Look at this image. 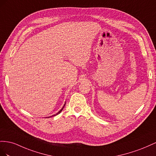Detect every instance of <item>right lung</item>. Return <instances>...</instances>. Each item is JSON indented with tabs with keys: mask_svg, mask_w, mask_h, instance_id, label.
<instances>
[{
	"mask_svg": "<svg viewBox=\"0 0 156 156\" xmlns=\"http://www.w3.org/2000/svg\"><path fill=\"white\" fill-rule=\"evenodd\" d=\"M65 105H64V106H63V108H61V110H60L59 111V112H57V114H54V115H57V114H60V113H61V111H62V110H63V108L65 107ZM53 115H51V116H53ZM51 116H50V117H51ZM49 118H50V117H49Z\"/></svg>",
	"mask_w": 156,
	"mask_h": 156,
	"instance_id": "add662e5",
	"label": "right lung"
}]
</instances>
